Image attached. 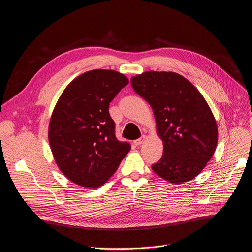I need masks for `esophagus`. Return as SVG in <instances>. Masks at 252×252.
<instances>
[{
  "mask_svg": "<svg viewBox=\"0 0 252 252\" xmlns=\"http://www.w3.org/2000/svg\"><path fill=\"white\" fill-rule=\"evenodd\" d=\"M144 140H145V136H142L141 138L136 139V140L134 141V144H135V145H140V144H142V143L144 142Z\"/></svg>",
  "mask_w": 252,
  "mask_h": 252,
  "instance_id": "1",
  "label": "esophagus"
}]
</instances>
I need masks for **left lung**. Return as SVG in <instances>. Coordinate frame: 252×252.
Returning a JSON list of instances; mask_svg holds the SVG:
<instances>
[{
	"label": "left lung",
	"instance_id": "8db88e82",
	"mask_svg": "<svg viewBox=\"0 0 252 252\" xmlns=\"http://www.w3.org/2000/svg\"><path fill=\"white\" fill-rule=\"evenodd\" d=\"M150 103L164 153L154 172L173 184L190 181L204 169L218 143V127L208 102L189 80L175 72L146 71L131 78Z\"/></svg>",
	"mask_w": 252,
	"mask_h": 252
}]
</instances>
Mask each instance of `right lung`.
Returning <instances> with one entry per match:
<instances>
[{"label":"right lung","instance_id":"right-lung-1","mask_svg":"<svg viewBox=\"0 0 252 252\" xmlns=\"http://www.w3.org/2000/svg\"><path fill=\"white\" fill-rule=\"evenodd\" d=\"M129 83L114 70L87 71L73 79L59 97L51 116L49 142L55 161L79 186L105 184L130 152L118 141L109 105Z\"/></svg>","mask_w":252,"mask_h":252}]
</instances>
